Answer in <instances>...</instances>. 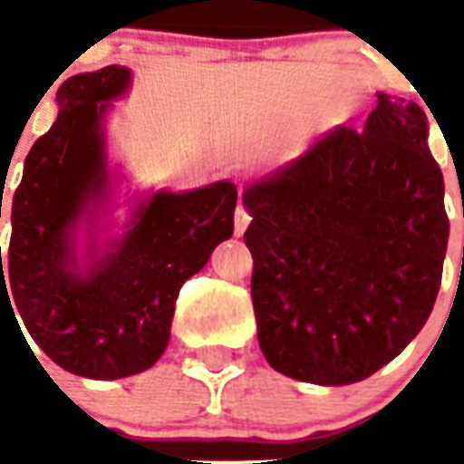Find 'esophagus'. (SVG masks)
<instances>
[{"instance_id": "1", "label": "esophagus", "mask_w": 464, "mask_h": 464, "mask_svg": "<svg viewBox=\"0 0 464 464\" xmlns=\"http://www.w3.org/2000/svg\"><path fill=\"white\" fill-rule=\"evenodd\" d=\"M250 221H253V217L247 214V209L243 204H238V209H236V221H233V231H236V236H243Z\"/></svg>"}]
</instances>
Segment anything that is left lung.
<instances>
[{"label": "left lung", "instance_id": "left-lung-1", "mask_svg": "<svg viewBox=\"0 0 464 464\" xmlns=\"http://www.w3.org/2000/svg\"><path fill=\"white\" fill-rule=\"evenodd\" d=\"M426 140L417 103L378 93L363 132L334 127L246 188L257 339L275 371L352 385L426 324L450 228Z\"/></svg>", "mask_w": 464, "mask_h": 464}]
</instances>
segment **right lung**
<instances>
[{"label": "right lung", "mask_w": 464, "mask_h": 464, "mask_svg": "<svg viewBox=\"0 0 464 464\" xmlns=\"http://www.w3.org/2000/svg\"><path fill=\"white\" fill-rule=\"evenodd\" d=\"M130 86L132 72L111 64L57 89V120L25 156L9 202L4 265L0 247V308L6 301L16 310L57 366L93 381L141 373L160 359L178 291L233 236L238 199L228 180L156 189L134 199L122 231L101 240L115 189L105 115Z\"/></svg>", "instance_id": "right-lung-1"}]
</instances>
